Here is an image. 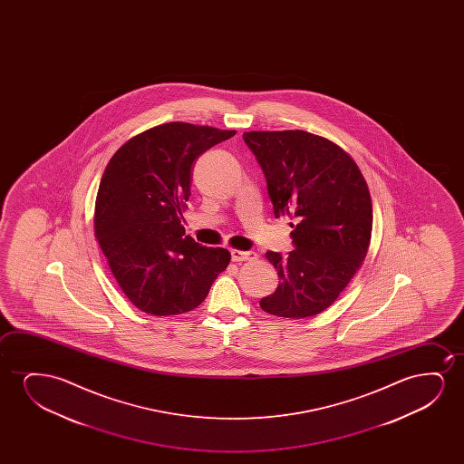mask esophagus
<instances>
[{
    "instance_id": "1",
    "label": "esophagus",
    "mask_w": 464,
    "mask_h": 464,
    "mask_svg": "<svg viewBox=\"0 0 464 464\" xmlns=\"http://www.w3.org/2000/svg\"><path fill=\"white\" fill-rule=\"evenodd\" d=\"M256 258L255 252H242V250H231V260L236 263H241V261L254 260Z\"/></svg>"
}]
</instances>
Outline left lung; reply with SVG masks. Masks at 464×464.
Returning <instances> with one entry per match:
<instances>
[{
    "mask_svg": "<svg viewBox=\"0 0 464 464\" xmlns=\"http://www.w3.org/2000/svg\"><path fill=\"white\" fill-rule=\"evenodd\" d=\"M260 163L274 216L295 217V247L282 258L266 252L279 286L261 299L263 311L305 318L328 309L368 255L372 203L360 168L343 149L303 130L247 131Z\"/></svg>",
    "mask_w": 464,
    "mask_h": 464,
    "instance_id": "left-lung-1",
    "label": "left lung"
}]
</instances>
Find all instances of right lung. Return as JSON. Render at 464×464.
<instances>
[{
    "label": "right lung",
    "instance_id": "right-lung-1",
    "mask_svg": "<svg viewBox=\"0 0 464 464\" xmlns=\"http://www.w3.org/2000/svg\"><path fill=\"white\" fill-rule=\"evenodd\" d=\"M235 130L169 121L128 140L109 160L95 203V237L131 304L178 315L201 304L227 269V248L185 236L193 161Z\"/></svg>",
    "mask_w": 464,
    "mask_h": 464
}]
</instances>
